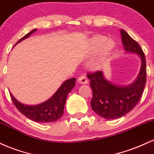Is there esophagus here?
<instances>
[{
    "mask_svg": "<svg viewBox=\"0 0 154 154\" xmlns=\"http://www.w3.org/2000/svg\"><path fill=\"white\" fill-rule=\"evenodd\" d=\"M78 81H79V84H87L88 82V79L85 75H82V76H80L78 79Z\"/></svg>",
    "mask_w": 154,
    "mask_h": 154,
    "instance_id": "obj_1",
    "label": "esophagus"
}]
</instances>
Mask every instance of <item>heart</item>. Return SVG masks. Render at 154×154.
Instances as JSON below:
<instances>
[{"mask_svg": "<svg viewBox=\"0 0 154 154\" xmlns=\"http://www.w3.org/2000/svg\"><path fill=\"white\" fill-rule=\"evenodd\" d=\"M115 48V42L112 39H107L106 36L97 34L91 37L88 42V52L91 55H94L99 52V57L96 60L94 66L96 67L100 66Z\"/></svg>", "mask_w": 154, "mask_h": 154, "instance_id": "1", "label": "heart"}]
</instances>
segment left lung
I'll use <instances>...</instances> for the list:
<instances>
[{
	"label": "left lung",
	"instance_id": "left-lung-1",
	"mask_svg": "<svg viewBox=\"0 0 154 154\" xmlns=\"http://www.w3.org/2000/svg\"><path fill=\"white\" fill-rule=\"evenodd\" d=\"M120 33L125 52L136 53L141 60L136 80L128 86H117L106 80L101 70L86 75L93 91L92 109L106 120L120 118L131 112L140 101L146 83V62L142 49L125 31L121 29Z\"/></svg>",
	"mask_w": 154,
	"mask_h": 154
}]
</instances>
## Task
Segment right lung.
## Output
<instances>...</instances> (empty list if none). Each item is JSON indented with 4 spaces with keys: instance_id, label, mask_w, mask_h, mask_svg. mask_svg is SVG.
I'll return each instance as SVG.
<instances>
[{
    "instance_id": "right-lung-1",
    "label": "right lung",
    "mask_w": 154,
    "mask_h": 154,
    "mask_svg": "<svg viewBox=\"0 0 154 154\" xmlns=\"http://www.w3.org/2000/svg\"><path fill=\"white\" fill-rule=\"evenodd\" d=\"M37 29L32 30L26 35L19 39L18 43L21 42L26 38H28L32 33L36 32ZM75 78L70 79L65 81L60 86L57 91L54 94L52 97L45 102L41 103L37 105H26L16 100V99L11 93H10L13 102L18 110L25 115L29 120L37 122H52L58 120L63 115L65 104L68 94L73 89L75 84Z\"/></svg>"
}]
</instances>
